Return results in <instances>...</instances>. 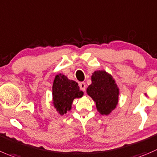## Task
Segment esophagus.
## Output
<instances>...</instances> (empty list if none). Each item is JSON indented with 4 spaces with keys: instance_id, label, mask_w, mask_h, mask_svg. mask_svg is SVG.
<instances>
[{
    "instance_id": "obj_1",
    "label": "esophagus",
    "mask_w": 157,
    "mask_h": 157,
    "mask_svg": "<svg viewBox=\"0 0 157 157\" xmlns=\"http://www.w3.org/2000/svg\"><path fill=\"white\" fill-rule=\"evenodd\" d=\"M79 87L80 89H82V90L83 91V92H86V85L85 82H80L79 83Z\"/></svg>"
}]
</instances>
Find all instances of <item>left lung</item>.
<instances>
[{"instance_id": "1", "label": "left lung", "mask_w": 157, "mask_h": 157, "mask_svg": "<svg viewBox=\"0 0 157 157\" xmlns=\"http://www.w3.org/2000/svg\"><path fill=\"white\" fill-rule=\"evenodd\" d=\"M87 93L102 115L109 114L118 103L119 89L113 77L105 71H96L92 74V84L88 87Z\"/></svg>"}]
</instances>
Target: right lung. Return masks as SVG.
<instances>
[{"label":"right lung","mask_w":157,"mask_h":157,"mask_svg":"<svg viewBox=\"0 0 157 157\" xmlns=\"http://www.w3.org/2000/svg\"><path fill=\"white\" fill-rule=\"evenodd\" d=\"M52 95L55 109L61 115H64L71 109L74 98L82 97L83 92L80 90L77 82L59 74L55 76L54 80Z\"/></svg>","instance_id":"right-lung-1"}]
</instances>
